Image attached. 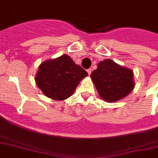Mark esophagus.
<instances>
[{"label":"esophagus","mask_w":158,"mask_h":158,"mask_svg":"<svg viewBox=\"0 0 158 158\" xmlns=\"http://www.w3.org/2000/svg\"><path fill=\"white\" fill-rule=\"evenodd\" d=\"M86 72H87L88 75H89V76H90V74H91V72H92V69H87V71H86Z\"/></svg>","instance_id":"esophagus-1"}]
</instances>
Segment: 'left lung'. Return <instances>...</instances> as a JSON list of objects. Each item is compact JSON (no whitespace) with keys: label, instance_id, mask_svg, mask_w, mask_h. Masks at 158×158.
<instances>
[{"label":"left lung","instance_id":"1","mask_svg":"<svg viewBox=\"0 0 158 158\" xmlns=\"http://www.w3.org/2000/svg\"><path fill=\"white\" fill-rule=\"evenodd\" d=\"M90 78L101 98L107 102H116L123 98L135 87L133 72L110 59L99 62Z\"/></svg>","mask_w":158,"mask_h":158}]
</instances>
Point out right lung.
<instances>
[{"instance_id":"obj_1","label":"right lung","mask_w":158,"mask_h":158,"mask_svg":"<svg viewBox=\"0 0 158 158\" xmlns=\"http://www.w3.org/2000/svg\"><path fill=\"white\" fill-rule=\"evenodd\" d=\"M87 72L66 54L43 62L35 77L36 84L46 97L63 101L73 94Z\"/></svg>"}]
</instances>
